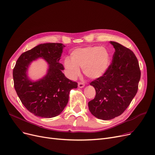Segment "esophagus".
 I'll use <instances>...</instances> for the list:
<instances>
[{"label": "esophagus", "mask_w": 155, "mask_h": 155, "mask_svg": "<svg viewBox=\"0 0 155 155\" xmlns=\"http://www.w3.org/2000/svg\"><path fill=\"white\" fill-rule=\"evenodd\" d=\"M78 86L79 88H83V87L85 86V84L82 82H78Z\"/></svg>", "instance_id": "1"}]
</instances>
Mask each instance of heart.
<instances>
[{
	"mask_svg": "<svg viewBox=\"0 0 155 155\" xmlns=\"http://www.w3.org/2000/svg\"><path fill=\"white\" fill-rule=\"evenodd\" d=\"M67 75L75 79L82 68L85 75L95 79L102 77L110 66V54L106 48L99 46H88L73 50L71 59L66 58L64 61Z\"/></svg>",
	"mask_w": 155,
	"mask_h": 155,
	"instance_id": "obj_1",
	"label": "heart"
}]
</instances>
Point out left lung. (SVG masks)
I'll return each instance as SVG.
<instances>
[{"mask_svg": "<svg viewBox=\"0 0 155 155\" xmlns=\"http://www.w3.org/2000/svg\"><path fill=\"white\" fill-rule=\"evenodd\" d=\"M115 49L112 63L104 75L90 85L96 96L89 102L92 115L108 120L120 116L127 108L138 90L140 71L134 52L116 42L110 41Z\"/></svg>", "mask_w": 155, "mask_h": 155, "instance_id": "obj_1", "label": "left lung"}]
</instances>
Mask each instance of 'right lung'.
I'll use <instances>...</instances> for the list:
<instances>
[{"label": "right lung", "mask_w": 155, "mask_h": 155, "mask_svg": "<svg viewBox=\"0 0 155 155\" xmlns=\"http://www.w3.org/2000/svg\"><path fill=\"white\" fill-rule=\"evenodd\" d=\"M63 44L46 43L38 45L19 56L13 69L14 86L25 107L33 115L42 118L59 115L68 102L70 92L78 84L67 78L59 61L64 48ZM43 58L48 64L46 75L37 81H32L27 71L34 60Z\"/></svg>", "instance_id": "obj_1"}]
</instances>
